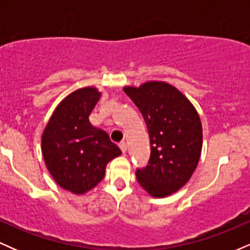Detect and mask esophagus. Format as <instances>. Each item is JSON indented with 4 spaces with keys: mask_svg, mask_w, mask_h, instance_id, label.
<instances>
[{
    "mask_svg": "<svg viewBox=\"0 0 250 250\" xmlns=\"http://www.w3.org/2000/svg\"><path fill=\"white\" fill-rule=\"evenodd\" d=\"M119 147H120V149H121V150H122L123 154L127 153V143H125V142H121V143H120V145H119Z\"/></svg>",
    "mask_w": 250,
    "mask_h": 250,
    "instance_id": "34e87169",
    "label": "esophagus"
}]
</instances>
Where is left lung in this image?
I'll list each match as a JSON object with an SVG mask.
<instances>
[{"label":"left lung","instance_id":"left-lung-1","mask_svg":"<svg viewBox=\"0 0 250 250\" xmlns=\"http://www.w3.org/2000/svg\"><path fill=\"white\" fill-rule=\"evenodd\" d=\"M141 111L150 140L148 166L136 169L140 186L154 197L181 189L193 175L202 150V125L196 109L173 85L150 81L125 87Z\"/></svg>","mask_w":250,"mask_h":250}]
</instances>
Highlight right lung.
<instances>
[{"label": "right lung", "instance_id": "1", "mask_svg": "<svg viewBox=\"0 0 250 250\" xmlns=\"http://www.w3.org/2000/svg\"><path fill=\"white\" fill-rule=\"evenodd\" d=\"M101 93L85 87L57 105L42 135V154L57 185L84 194L103 180L107 163L121 150L102 129L90 125L89 115Z\"/></svg>", "mask_w": 250, "mask_h": 250}]
</instances>
